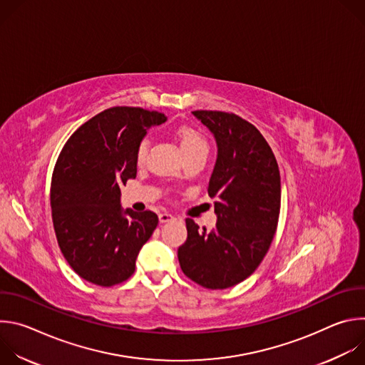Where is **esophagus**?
<instances>
[{"instance_id": "obj_1", "label": "esophagus", "mask_w": 365, "mask_h": 365, "mask_svg": "<svg viewBox=\"0 0 365 365\" xmlns=\"http://www.w3.org/2000/svg\"><path fill=\"white\" fill-rule=\"evenodd\" d=\"M159 220H160V222H162V224H165V222H172V221H175L176 218H175L172 214L162 212V214L159 215Z\"/></svg>"}]
</instances>
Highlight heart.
Segmentation results:
<instances>
[{"mask_svg": "<svg viewBox=\"0 0 365 365\" xmlns=\"http://www.w3.org/2000/svg\"><path fill=\"white\" fill-rule=\"evenodd\" d=\"M176 138L179 141L180 150L183 153V158L189 159L193 158V155H206L207 153V143L203 138V135L192 128V127H180L176 130ZM147 151H148V140H143L138 147H137V153H135V159L138 165H143L145 158H147Z\"/></svg>", "mask_w": 365, "mask_h": 365, "instance_id": "heart-1", "label": "heart"}]
</instances>
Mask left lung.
I'll use <instances>...</instances> for the list:
<instances>
[{
	"mask_svg": "<svg viewBox=\"0 0 365 365\" xmlns=\"http://www.w3.org/2000/svg\"><path fill=\"white\" fill-rule=\"evenodd\" d=\"M192 114L217 141L207 193L218 220L206 231L187 218V240L178 258L195 283L227 289L251 276L270 248L280 214V172L269 143L248 121L222 111Z\"/></svg>",
	"mask_w": 365,
	"mask_h": 365,
	"instance_id": "8db88e82",
	"label": "left lung"
}]
</instances>
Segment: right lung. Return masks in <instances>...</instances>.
<instances>
[{"label": "right lung", "instance_id": "add662e5", "mask_svg": "<svg viewBox=\"0 0 365 365\" xmlns=\"http://www.w3.org/2000/svg\"><path fill=\"white\" fill-rule=\"evenodd\" d=\"M168 117L114 107L81 125L66 141L50 189L51 218L61 251L83 280L110 287L125 282L159 224L151 211L121 207L120 186L137 175V147Z\"/></svg>", "mask_w": 365, "mask_h": 365}]
</instances>
